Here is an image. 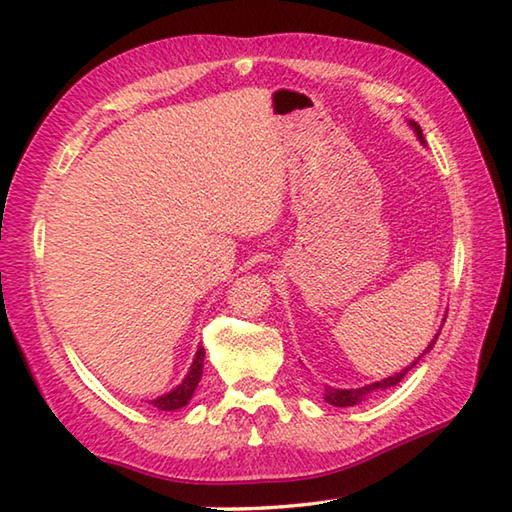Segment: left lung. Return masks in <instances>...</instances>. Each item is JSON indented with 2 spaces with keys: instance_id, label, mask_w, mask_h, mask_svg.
<instances>
[{
  "instance_id": "1",
  "label": "left lung",
  "mask_w": 512,
  "mask_h": 512,
  "mask_svg": "<svg viewBox=\"0 0 512 512\" xmlns=\"http://www.w3.org/2000/svg\"><path fill=\"white\" fill-rule=\"evenodd\" d=\"M409 123V127L413 129V134L418 136V140L420 143L424 145V136H422V129H420V125L416 123V121H407ZM438 334H440V330H438ZM438 334L433 336L431 339V343L424 347V352L416 358V361H413L411 365H407L405 369H402V372H398V374H394V376H387V378H383V380H376V383H369V385H365V387H356V389H336V387H330V385H325V389H323V400L328 402V405H334V407H354V405H361L363 400H367L369 396L374 394V391H383V389H389V387H396L402 378H405V374L409 372V369L413 367V365H418V361L420 358L427 354V352H431L433 350V345H436V341H438Z\"/></svg>"
}]
</instances>
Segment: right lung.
I'll use <instances>...</instances> for the list:
<instances>
[{"instance_id":"right-lung-1","label":"right lung","mask_w":512,"mask_h":512,"mask_svg":"<svg viewBox=\"0 0 512 512\" xmlns=\"http://www.w3.org/2000/svg\"><path fill=\"white\" fill-rule=\"evenodd\" d=\"M204 347L198 345V352L193 356V363L189 367L187 376L182 378V383L173 387L167 394H162L154 400H149V405H154L160 411H176L182 409L184 405H189V400L193 398L195 389H198V383L202 378V367H204Z\"/></svg>"}]
</instances>
